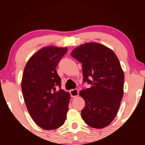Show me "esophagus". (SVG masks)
Masks as SVG:
<instances>
[{
  "instance_id": "esophagus-1",
  "label": "esophagus",
  "mask_w": 145,
  "mask_h": 145,
  "mask_svg": "<svg viewBox=\"0 0 145 145\" xmlns=\"http://www.w3.org/2000/svg\"><path fill=\"white\" fill-rule=\"evenodd\" d=\"M70 94L72 97H78V95H79V92H78V89H72L70 91Z\"/></svg>"
}]
</instances>
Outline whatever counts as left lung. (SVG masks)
I'll return each instance as SVG.
<instances>
[{"label": "left lung", "instance_id": "1", "mask_svg": "<svg viewBox=\"0 0 145 145\" xmlns=\"http://www.w3.org/2000/svg\"><path fill=\"white\" fill-rule=\"evenodd\" d=\"M71 55L82 63L83 81L91 87L81 90L85 101L81 111L90 127L101 129L114 120L123 96L124 73L115 53L96 42L80 45Z\"/></svg>", "mask_w": 145, "mask_h": 145}]
</instances>
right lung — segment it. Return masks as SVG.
I'll return each mask as SVG.
<instances>
[{
    "label": "right lung",
    "mask_w": 145,
    "mask_h": 145,
    "mask_svg": "<svg viewBox=\"0 0 145 145\" xmlns=\"http://www.w3.org/2000/svg\"><path fill=\"white\" fill-rule=\"evenodd\" d=\"M67 48L44 47L30 58L22 79V91L30 115L38 126L57 129L64 124L70 94L61 88L56 67Z\"/></svg>",
    "instance_id": "right-lung-1"
}]
</instances>
